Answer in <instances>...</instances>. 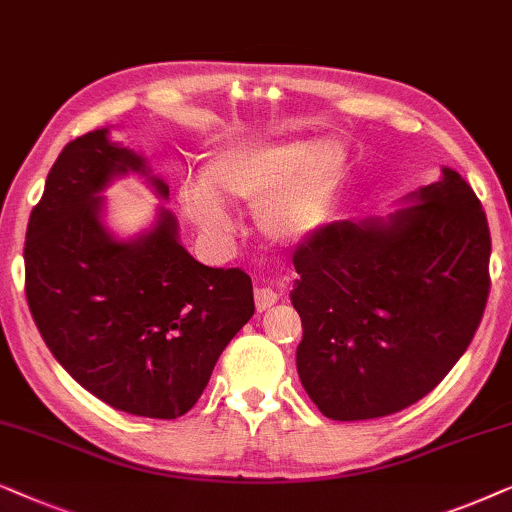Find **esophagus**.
I'll use <instances>...</instances> for the list:
<instances>
[{
    "mask_svg": "<svg viewBox=\"0 0 512 512\" xmlns=\"http://www.w3.org/2000/svg\"><path fill=\"white\" fill-rule=\"evenodd\" d=\"M276 302H278V292L274 288H267V285H264V288L255 290V306L260 313L269 311Z\"/></svg>",
    "mask_w": 512,
    "mask_h": 512,
    "instance_id": "esophagus-1",
    "label": "esophagus"
}]
</instances>
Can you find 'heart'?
Here are the masks:
<instances>
[{
  "label": "heart",
  "instance_id": "heart-1",
  "mask_svg": "<svg viewBox=\"0 0 512 512\" xmlns=\"http://www.w3.org/2000/svg\"><path fill=\"white\" fill-rule=\"evenodd\" d=\"M346 175V154L335 142H250L210 156L201 182L180 189V206L196 227L224 234V206H260L257 222L276 241H302L330 222Z\"/></svg>",
  "mask_w": 512,
  "mask_h": 512
}]
</instances>
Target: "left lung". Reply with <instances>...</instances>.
I'll return each instance as SVG.
<instances>
[{
	"mask_svg": "<svg viewBox=\"0 0 512 512\" xmlns=\"http://www.w3.org/2000/svg\"><path fill=\"white\" fill-rule=\"evenodd\" d=\"M405 208L330 222L292 257L302 318L297 372L335 421L388 417L433 391L473 342L489 297L492 238L452 168Z\"/></svg>",
	"mask_w": 512,
	"mask_h": 512,
	"instance_id": "obj_1",
	"label": "left lung"
}]
</instances>
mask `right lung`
Returning <instances> with one entry per match:
<instances>
[{
    "label": "right lung",
    "instance_id": "add662e5",
    "mask_svg": "<svg viewBox=\"0 0 512 512\" xmlns=\"http://www.w3.org/2000/svg\"><path fill=\"white\" fill-rule=\"evenodd\" d=\"M128 173L168 199L166 182L109 140V128L67 142L27 222V306L49 351L88 393L135 417L177 419L255 313L252 281L241 269L196 262L163 206L140 236L109 234L100 192Z\"/></svg>",
    "mask_w": 512,
    "mask_h": 512
}]
</instances>
